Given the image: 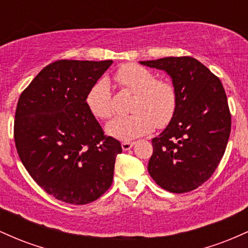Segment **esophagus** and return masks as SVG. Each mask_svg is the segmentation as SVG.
Returning a JSON list of instances; mask_svg holds the SVG:
<instances>
[{
	"instance_id": "1",
	"label": "esophagus",
	"mask_w": 248,
	"mask_h": 248,
	"mask_svg": "<svg viewBox=\"0 0 248 248\" xmlns=\"http://www.w3.org/2000/svg\"><path fill=\"white\" fill-rule=\"evenodd\" d=\"M133 146H134V142H122V143H121L122 149H124V152H126V150L132 149Z\"/></svg>"
}]
</instances>
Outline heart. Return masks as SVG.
<instances>
[{
	"label": "heart",
	"instance_id": "obj_1",
	"mask_svg": "<svg viewBox=\"0 0 248 248\" xmlns=\"http://www.w3.org/2000/svg\"><path fill=\"white\" fill-rule=\"evenodd\" d=\"M114 80L124 91L134 93L133 114L116 116L106 124L108 135L129 141L146 135L154 127L168 126L177 109V92L171 81L157 79L155 73L138 64H126L116 71ZM86 104L93 115L108 119L114 112L112 91L106 79L99 80L87 93Z\"/></svg>",
	"mask_w": 248,
	"mask_h": 248
}]
</instances>
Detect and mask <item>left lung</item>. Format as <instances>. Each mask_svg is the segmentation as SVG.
<instances>
[{"mask_svg":"<svg viewBox=\"0 0 248 248\" xmlns=\"http://www.w3.org/2000/svg\"><path fill=\"white\" fill-rule=\"evenodd\" d=\"M140 64L164 71L177 92L175 116L152 141L148 172L167 191H192L211 177L229 141L231 114L223 85L192 57H166Z\"/></svg>","mask_w":248,"mask_h":248,"instance_id":"left-lung-1","label":"left lung"}]
</instances>
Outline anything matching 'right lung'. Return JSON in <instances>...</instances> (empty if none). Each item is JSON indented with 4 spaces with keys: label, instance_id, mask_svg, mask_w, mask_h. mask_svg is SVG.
<instances>
[{
    "label": "right lung",
    "instance_id": "1",
    "mask_svg": "<svg viewBox=\"0 0 248 248\" xmlns=\"http://www.w3.org/2000/svg\"><path fill=\"white\" fill-rule=\"evenodd\" d=\"M113 61H57L17 102L14 136L33 181L58 201L82 205L109 189L121 143L104 135L87 93Z\"/></svg>",
    "mask_w": 248,
    "mask_h": 248
}]
</instances>
